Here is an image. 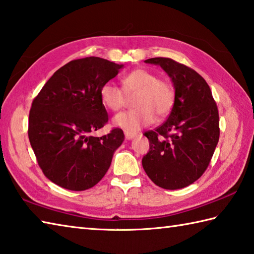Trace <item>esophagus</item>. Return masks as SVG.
Returning a JSON list of instances; mask_svg holds the SVG:
<instances>
[{
    "label": "esophagus",
    "instance_id": "1",
    "mask_svg": "<svg viewBox=\"0 0 254 254\" xmlns=\"http://www.w3.org/2000/svg\"><path fill=\"white\" fill-rule=\"evenodd\" d=\"M124 135H126V138L127 140H132V138H134L136 136V133H132V132H124Z\"/></svg>",
    "mask_w": 254,
    "mask_h": 254
}]
</instances>
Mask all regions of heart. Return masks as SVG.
Here are the masks:
<instances>
[{
    "label": "heart",
    "mask_w": 254,
    "mask_h": 254,
    "mask_svg": "<svg viewBox=\"0 0 254 254\" xmlns=\"http://www.w3.org/2000/svg\"><path fill=\"white\" fill-rule=\"evenodd\" d=\"M122 89L112 82L100 88V99L104 107L118 111L132 98L131 110L117 114L113 124L127 132H135L150 126L157 118L166 117L175 102V91L171 82L157 78L155 73L143 68L134 69L122 78Z\"/></svg>",
    "instance_id": "heart-1"
}]
</instances>
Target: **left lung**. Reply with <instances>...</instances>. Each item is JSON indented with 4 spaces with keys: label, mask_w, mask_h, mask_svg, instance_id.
I'll use <instances>...</instances> for the list:
<instances>
[{
    "label": "left lung",
    "mask_w": 254,
    "mask_h": 254,
    "mask_svg": "<svg viewBox=\"0 0 254 254\" xmlns=\"http://www.w3.org/2000/svg\"><path fill=\"white\" fill-rule=\"evenodd\" d=\"M160 64L175 88L167 120L145 132L150 151L142 158L147 176L164 190H180L196 182L211 161L219 141V113L209 86L199 73L171 58L145 61Z\"/></svg>",
    "instance_id": "obj_1"
}]
</instances>
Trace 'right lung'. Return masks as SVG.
Returning a JSON list of instances; mask_svg holds the SVG:
<instances>
[{"label": "right lung", "mask_w": 254, "mask_h": 254, "mask_svg": "<svg viewBox=\"0 0 254 254\" xmlns=\"http://www.w3.org/2000/svg\"><path fill=\"white\" fill-rule=\"evenodd\" d=\"M122 67L99 57L74 59L59 68L33 100L28 138L44 175L56 185L86 190L108 172L124 141L123 131L114 127L101 137L89 133L108 123L100 88Z\"/></svg>", "instance_id": "1"}]
</instances>
